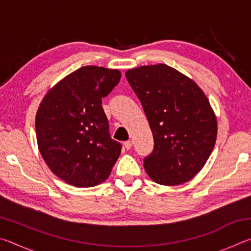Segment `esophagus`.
<instances>
[{
	"label": "esophagus",
	"mask_w": 251,
	"mask_h": 251,
	"mask_svg": "<svg viewBox=\"0 0 251 251\" xmlns=\"http://www.w3.org/2000/svg\"><path fill=\"white\" fill-rule=\"evenodd\" d=\"M124 146H125L126 150H130L131 146H133V142H131V141H127V142L124 143Z\"/></svg>",
	"instance_id": "esophagus-1"
}]
</instances>
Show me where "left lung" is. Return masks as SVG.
<instances>
[{
    "instance_id": "obj_1",
    "label": "left lung",
    "mask_w": 251,
    "mask_h": 251,
    "mask_svg": "<svg viewBox=\"0 0 251 251\" xmlns=\"http://www.w3.org/2000/svg\"><path fill=\"white\" fill-rule=\"evenodd\" d=\"M150 123L154 151L144 159L151 180L165 186L189 181L205 166L217 138V118L205 93L166 64L126 71Z\"/></svg>"
}]
</instances>
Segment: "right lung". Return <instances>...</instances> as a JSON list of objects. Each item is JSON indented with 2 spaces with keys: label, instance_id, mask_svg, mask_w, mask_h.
<instances>
[{
  "label": "right lung",
  "instance_id": "add662e5",
  "mask_svg": "<svg viewBox=\"0 0 251 251\" xmlns=\"http://www.w3.org/2000/svg\"><path fill=\"white\" fill-rule=\"evenodd\" d=\"M118 70L84 66L49 90L36 112L37 146L55 175L75 187L107 179L121 155L101 107L121 79Z\"/></svg>",
  "mask_w": 251,
  "mask_h": 251
}]
</instances>
